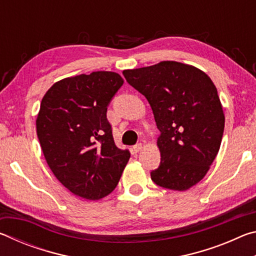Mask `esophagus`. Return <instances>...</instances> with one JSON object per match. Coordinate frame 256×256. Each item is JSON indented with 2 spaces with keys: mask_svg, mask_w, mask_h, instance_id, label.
<instances>
[{
  "mask_svg": "<svg viewBox=\"0 0 256 256\" xmlns=\"http://www.w3.org/2000/svg\"><path fill=\"white\" fill-rule=\"evenodd\" d=\"M142 148H144V146H142V144H136V146H134L133 148H132V150H133L134 154H138V152H140V151L142 150Z\"/></svg>",
  "mask_w": 256,
  "mask_h": 256,
  "instance_id": "obj_1",
  "label": "esophagus"
}]
</instances>
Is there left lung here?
Instances as JSON below:
<instances>
[{"mask_svg":"<svg viewBox=\"0 0 256 256\" xmlns=\"http://www.w3.org/2000/svg\"><path fill=\"white\" fill-rule=\"evenodd\" d=\"M123 74L148 99L162 133V162L151 180L164 188H190L206 175L222 144L224 114L214 82L200 68L175 60Z\"/></svg>","mask_w":256,"mask_h":256,"instance_id":"1","label":"left lung"}]
</instances>
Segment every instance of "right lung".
Wrapping results in <instances>:
<instances>
[{"label": "right lung", "mask_w": 256, "mask_h": 256, "mask_svg": "<svg viewBox=\"0 0 256 256\" xmlns=\"http://www.w3.org/2000/svg\"><path fill=\"white\" fill-rule=\"evenodd\" d=\"M124 80L97 71L62 79L42 99L38 140L56 178L76 196L100 200L118 185L130 159L115 146L107 106Z\"/></svg>", "instance_id": "obj_1"}]
</instances>
